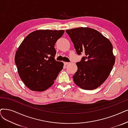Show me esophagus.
Segmentation results:
<instances>
[{
	"mask_svg": "<svg viewBox=\"0 0 128 128\" xmlns=\"http://www.w3.org/2000/svg\"><path fill=\"white\" fill-rule=\"evenodd\" d=\"M69 64V62H64V65H67V64Z\"/></svg>",
	"mask_w": 128,
	"mask_h": 128,
	"instance_id": "obj_1",
	"label": "esophagus"
}]
</instances>
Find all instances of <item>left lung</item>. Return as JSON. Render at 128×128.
Wrapping results in <instances>:
<instances>
[{"instance_id": "left-lung-1", "label": "left lung", "mask_w": 128, "mask_h": 128, "mask_svg": "<svg viewBox=\"0 0 128 128\" xmlns=\"http://www.w3.org/2000/svg\"><path fill=\"white\" fill-rule=\"evenodd\" d=\"M76 52L85 57L76 63L78 70L73 76L76 85L84 90L98 88L108 78L115 63L110 41L97 30L88 27L66 30Z\"/></svg>"}]
</instances>
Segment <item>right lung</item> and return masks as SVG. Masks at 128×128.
I'll return each mask as SVG.
<instances>
[{
    "instance_id": "obj_1",
    "label": "right lung",
    "mask_w": 128,
    "mask_h": 128,
    "mask_svg": "<svg viewBox=\"0 0 128 128\" xmlns=\"http://www.w3.org/2000/svg\"><path fill=\"white\" fill-rule=\"evenodd\" d=\"M64 30H38L29 34L14 57L18 73L30 90L44 91L54 82L64 63L56 61L55 44Z\"/></svg>"
}]
</instances>
